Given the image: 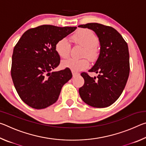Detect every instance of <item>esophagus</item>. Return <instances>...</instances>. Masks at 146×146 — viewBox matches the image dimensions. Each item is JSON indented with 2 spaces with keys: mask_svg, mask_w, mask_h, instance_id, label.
<instances>
[{
  "mask_svg": "<svg viewBox=\"0 0 146 146\" xmlns=\"http://www.w3.org/2000/svg\"><path fill=\"white\" fill-rule=\"evenodd\" d=\"M72 74H73V77H75V76H76V75H79L78 73H75V72H74V71H72Z\"/></svg>",
  "mask_w": 146,
  "mask_h": 146,
  "instance_id": "34e87169",
  "label": "esophagus"
}]
</instances>
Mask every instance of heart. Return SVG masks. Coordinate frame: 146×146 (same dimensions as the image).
Listing matches in <instances>:
<instances>
[{
    "label": "heart",
    "instance_id": "b5f03b06",
    "mask_svg": "<svg viewBox=\"0 0 146 146\" xmlns=\"http://www.w3.org/2000/svg\"><path fill=\"white\" fill-rule=\"evenodd\" d=\"M72 38L74 42L84 48L82 56H86L91 61L97 60L99 55L98 38L93 31L89 29H80L73 35ZM55 49L60 57L65 58L70 55L71 45L67 39L62 38L56 43ZM62 65L74 72H78L88 67L89 62L86 58H69L64 60Z\"/></svg>",
    "mask_w": 146,
    "mask_h": 146
}]
</instances>
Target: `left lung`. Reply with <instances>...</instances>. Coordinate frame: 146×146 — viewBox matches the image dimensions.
Here are the masks:
<instances>
[{"mask_svg":"<svg viewBox=\"0 0 146 146\" xmlns=\"http://www.w3.org/2000/svg\"><path fill=\"white\" fill-rule=\"evenodd\" d=\"M88 28L97 35L100 42V54L89 71L98 73L97 78L82 73L84 84L79 95L87 104L94 108H106L113 104L123 92L129 75V54L127 44L112 27L98 23L78 26Z\"/></svg>","mask_w":146,"mask_h":146,"instance_id":"1","label":"left lung"}]
</instances>
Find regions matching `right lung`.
Segmentation results:
<instances>
[{"label": "right lung", "instance_id": "obj_1", "mask_svg": "<svg viewBox=\"0 0 146 146\" xmlns=\"http://www.w3.org/2000/svg\"><path fill=\"white\" fill-rule=\"evenodd\" d=\"M76 29L42 25L28 29L19 39L13 49L11 74L19 97L27 105L37 110L52 105L72 78L69 68L51 71L60 60L56 43Z\"/></svg>", "mask_w": 146, "mask_h": 146}]
</instances>
